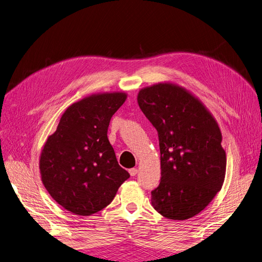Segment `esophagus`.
<instances>
[{"label": "esophagus", "mask_w": 262, "mask_h": 262, "mask_svg": "<svg viewBox=\"0 0 262 262\" xmlns=\"http://www.w3.org/2000/svg\"><path fill=\"white\" fill-rule=\"evenodd\" d=\"M129 173H130V176H136L138 173V169L137 168H130Z\"/></svg>", "instance_id": "obj_1"}]
</instances>
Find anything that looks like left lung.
Segmentation results:
<instances>
[{
	"instance_id": "1",
	"label": "left lung",
	"mask_w": 262,
	"mask_h": 262,
	"mask_svg": "<svg viewBox=\"0 0 262 262\" xmlns=\"http://www.w3.org/2000/svg\"><path fill=\"white\" fill-rule=\"evenodd\" d=\"M137 101L159 135L162 178L151 204L164 217L186 220L221 190L227 156L219 126L185 89L160 83L139 92Z\"/></svg>"
}]
</instances>
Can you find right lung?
Listing matches in <instances>:
<instances>
[{
    "mask_svg": "<svg viewBox=\"0 0 262 262\" xmlns=\"http://www.w3.org/2000/svg\"><path fill=\"white\" fill-rule=\"evenodd\" d=\"M126 97L125 93L98 94L73 103L42 150L43 185L73 214L90 216L103 209L129 178L106 135L112 115Z\"/></svg>",
    "mask_w": 262,
    "mask_h": 262,
    "instance_id": "right-lung-1",
    "label": "right lung"
}]
</instances>
